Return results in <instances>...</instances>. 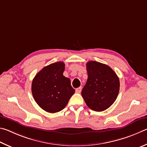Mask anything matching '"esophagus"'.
Listing matches in <instances>:
<instances>
[{
	"instance_id": "obj_1",
	"label": "esophagus",
	"mask_w": 147,
	"mask_h": 147,
	"mask_svg": "<svg viewBox=\"0 0 147 147\" xmlns=\"http://www.w3.org/2000/svg\"><path fill=\"white\" fill-rule=\"evenodd\" d=\"M81 90H82V87H81V86L79 87V88H76V93H78V94L80 93V92H81Z\"/></svg>"
}]
</instances>
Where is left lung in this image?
<instances>
[{"label": "left lung", "instance_id": "1", "mask_svg": "<svg viewBox=\"0 0 147 147\" xmlns=\"http://www.w3.org/2000/svg\"><path fill=\"white\" fill-rule=\"evenodd\" d=\"M88 79L81 95L90 109L96 112L107 110L115 102L119 91V79L107 64L91 61L86 63Z\"/></svg>", "mask_w": 147, "mask_h": 147}]
</instances>
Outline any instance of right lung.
<instances>
[{
	"label": "right lung",
	"instance_id": "add662e5",
	"mask_svg": "<svg viewBox=\"0 0 147 147\" xmlns=\"http://www.w3.org/2000/svg\"><path fill=\"white\" fill-rule=\"evenodd\" d=\"M65 64L57 62L36 74L32 84L35 101L46 112L56 113L64 109L75 93L70 79L63 76Z\"/></svg>",
	"mask_w": 147,
	"mask_h": 147
}]
</instances>
